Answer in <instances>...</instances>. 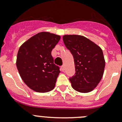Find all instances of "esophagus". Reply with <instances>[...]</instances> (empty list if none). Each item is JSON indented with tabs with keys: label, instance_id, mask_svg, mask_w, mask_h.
Masks as SVG:
<instances>
[{
	"label": "esophagus",
	"instance_id": "obj_1",
	"mask_svg": "<svg viewBox=\"0 0 122 122\" xmlns=\"http://www.w3.org/2000/svg\"><path fill=\"white\" fill-rule=\"evenodd\" d=\"M61 70H62V71H64V68H65L64 66H61Z\"/></svg>",
	"mask_w": 122,
	"mask_h": 122
}]
</instances>
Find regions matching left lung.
<instances>
[{"mask_svg":"<svg viewBox=\"0 0 122 122\" xmlns=\"http://www.w3.org/2000/svg\"><path fill=\"white\" fill-rule=\"evenodd\" d=\"M64 43L73 55L76 73L70 81L72 87L80 93H89L103 77L105 60L102 48L84 36L66 35Z\"/></svg>","mask_w":122,"mask_h":122,"instance_id":"obj_1","label":"left lung"}]
</instances>
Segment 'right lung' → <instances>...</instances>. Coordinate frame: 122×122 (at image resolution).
I'll use <instances>...</instances> for the list:
<instances>
[{"label":"right lung","mask_w":122,"mask_h":122,"mask_svg":"<svg viewBox=\"0 0 122 122\" xmlns=\"http://www.w3.org/2000/svg\"><path fill=\"white\" fill-rule=\"evenodd\" d=\"M60 39V35L41 32L19 48L16 62L17 68L23 82L32 90L46 93L55 87L60 71L54 64L51 51Z\"/></svg>","instance_id":"obj_1"}]
</instances>
